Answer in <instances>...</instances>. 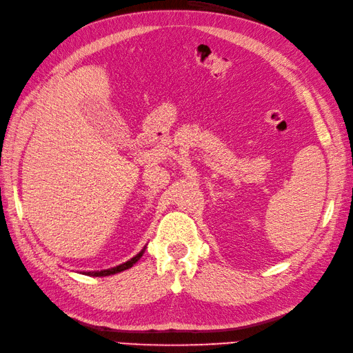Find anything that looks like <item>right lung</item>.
Segmentation results:
<instances>
[{
	"label": "right lung",
	"mask_w": 353,
	"mask_h": 353,
	"mask_svg": "<svg viewBox=\"0 0 353 353\" xmlns=\"http://www.w3.org/2000/svg\"><path fill=\"white\" fill-rule=\"evenodd\" d=\"M142 255H143V250H140V252L136 256H132L130 261L123 263L121 265H116V268H113V269H107V270H101V272H84V273H85V275H89V276H108V275H114V273H119V272H123V270L132 268V265H134L140 260V256H142Z\"/></svg>",
	"instance_id": "1"
}]
</instances>
